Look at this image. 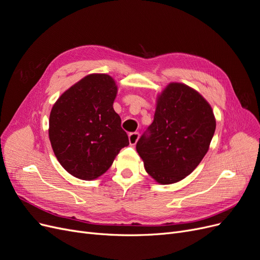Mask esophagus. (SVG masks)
I'll use <instances>...</instances> for the list:
<instances>
[{"label": "esophagus", "instance_id": "1", "mask_svg": "<svg viewBox=\"0 0 260 260\" xmlns=\"http://www.w3.org/2000/svg\"><path fill=\"white\" fill-rule=\"evenodd\" d=\"M139 138H140V133L139 132H131L130 135H129V143H130V145H136Z\"/></svg>", "mask_w": 260, "mask_h": 260}]
</instances>
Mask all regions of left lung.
<instances>
[{"instance_id":"1","label":"left lung","mask_w":260,"mask_h":260,"mask_svg":"<svg viewBox=\"0 0 260 260\" xmlns=\"http://www.w3.org/2000/svg\"><path fill=\"white\" fill-rule=\"evenodd\" d=\"M215 130L208 102L188 85L171 82L157 96L154 120L139 139L137 151L157 182L176 183L199 166Z\"/></svg>"}]
</instances>
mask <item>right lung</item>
I'll use <instances>...</instances> for the list:
<instances>
[{
    "instance_id": "add662e5",
    "label": "right lung",
    "mask_w": 260,
    "mask_h": 260,
    "mask_svg": "<svg viewBox=\"0 0 260 260\" xmlns=\"http://www.w3.org/2000/svg\"><path fill=\"white\" fill-rule=\"evenodd\" d=\"M117 90L111 76L88 75L62 93L52 107L49 137L53 152L64 169L78 179L99 178L120 149L129 145L113 107Z\"/></svg>"
}]
</instances>
